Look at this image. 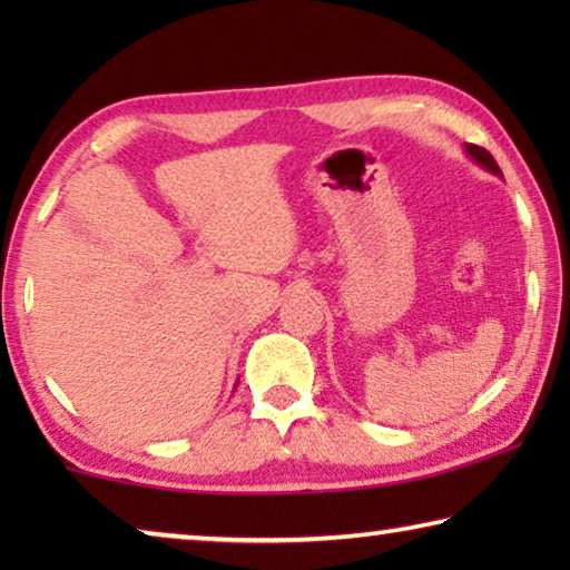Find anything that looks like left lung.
I'll return each instance as SVG.
<instances>
[{"mask_svg": "<svg viewBox=\"0 0 570 570\" xmlns=\"http://www.w3.org/2000/svg\"><path fill=\"white\" fill-rule=\"evenodd\" d=\"M465 153L468 156L478 163L480 168H485L488 173H493V176H498V178H503V170L498 168V163H495V158L490 156V153L485 150V148H480V146H472V142H468L465 146Z\"/></svg>", "mask_w": 570, "mask_h": 570, "instance_id": "8db88e82", "label": "left lung"}]
</instances>
